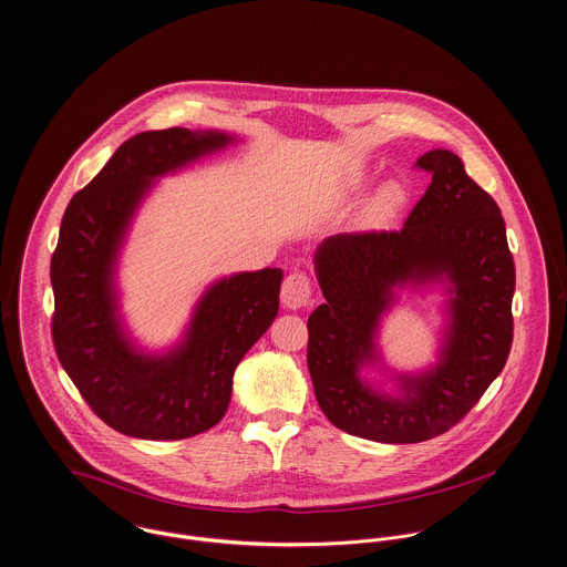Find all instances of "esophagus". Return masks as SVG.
Here are the masks:
<instances>
[{
    "mask_svg": "<svg viewBox=\"0 0 567 567\" xmlns=\"http://www.w3.org/2000/svg\"><path fill=\"white\" fill-rule=\"evenodd\" d=\"M311 284L306 272H290L281 286V303L286 309H301L308 306Z\"/></svg>",
    "mask_w": 567,
    "mask_h": 567,
    "instance_id": "34e87169",
    "label": "esophagus"
}]
</instances>
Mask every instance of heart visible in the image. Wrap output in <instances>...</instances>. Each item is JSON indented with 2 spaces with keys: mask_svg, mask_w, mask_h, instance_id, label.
<instances>
[{
  "mask_svg": "<svg viewBox=\"0 0 567 567\" xmlns=\"http://www.w3.org/2000/svg\"><path fill=\"white\" fill-rule=\"evenodd\" d=\"M403 199H405V190L399 186V184H385L381 190H379V195H377V202H374V214H379V216H385V214H390V212H394L396 207L403 204Z\"/></svg>",
  "mask_w": 567,
  "mask_h": 567,
  "instance_id": "1",
  "label": "heart"
}]
</instances>
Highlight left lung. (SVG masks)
Wrapping results in <instances>:
<instances>
[{
	"label": "left lung",
	"instance_id": "left-lung-1",
	"mask_svg": "<svg viewBox=\"0 0 567 567\" xmlns=\"http://www.w3.org/2000/svg\"><path fill=\"white\" fill-rule=\"evenodd\" d=\"M417 166L431 184L401 231L336 234L313 254L324 297L308 320L316 401L338 429L383 444L455 426L501 374L514 340L515 266L501 207L449 150L420 155ZM429 287L447 297L439 361L399 373L375 344L382 316L399 291ZM368 364L390 371L395 390L363 378Z\"/></svg>",
	"mask_w": 567,
	"mask_h": 567
}]
</instances>
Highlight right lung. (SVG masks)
Here are the masks:
<instances>
[{
	"label": "right lung",
	"instance_id": "right-lung-1",
	"mask_svg": "<svg viewBox=\"0 0 567 567\" xmlns=\"http://www.w3.org/2000/svg\"><path fill=\"white\" fill-rule=\"evenodd\" d=\"M234 143L218 130L136 134L64 209L50 268L53 347L91 410L123 435L184 440L218 424L236 365L279 311L284 270L261 268L207 286L164 351L138 347L121 316L118 256L138 207L159 177Z\"/></svg>",
	"mask_w": 567,
	"mask_h": 567
}]
</instances>
